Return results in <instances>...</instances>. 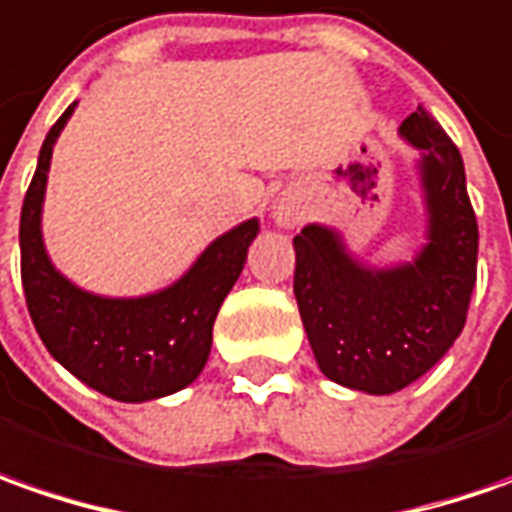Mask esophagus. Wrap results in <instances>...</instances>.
I'll list each match as a JSON object with an SVG mask.
<instances>
[{"instance_id":"34e87169","label":"esophagus","mask_w":512,"mask_h":512,"mask_svg":"<svg viewBox=\"0 0 512 512\" xmlns=\"http://www.w3.org/2000/svg\"><path fill=\"white\" fill-rule=\"evenodd\" d=\"M277 221L291 223V215H289V212H277Z\"/></svg>"}]
</instances>
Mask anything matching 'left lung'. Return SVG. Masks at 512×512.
I'll return each mask as SVG.
<instances>
[{"label": "left lung", "instance_id": "left-lung-1", "mask_svg": "<svg viewBox=\"0 0 512 512\" xmlns=\"http://www.w3.org/2000/svg\"><path fill=\"white\" fill-rule=\"evenodd\" d=\"M399 135L419 150L428 215L414 260L368 266L323 223L294 238V297L314 360L331 382L374 397L402 391L448 354L465 328L479 255L456 144L422 107L399 124Z\"/></svg>", "mask_w": 512, "mask_h": 512}]
</instances>
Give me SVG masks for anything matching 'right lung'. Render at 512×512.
<instances>
[{
	"label": "right lung",
	"instance_id": "obj_1",
	"mask_svg": "<svg viewBox=\"0 0 512 512\" xmlns=\"http://www.w3.org/2000/svg\"><path fill=\"white\" fill-rule=\"evenodd\" d=\"M76 101L50 127L19 221L22 286L45 348L84 385L118 402H150L195 382L212 348L221 303L243 272L260 232L257 218L215 238L172 286L141 297H104L79 289L47 255L42 203L56 138Z\"/></svg>",
	"mask_w": 512,
	"mask_h": 512
}]
</instances>
